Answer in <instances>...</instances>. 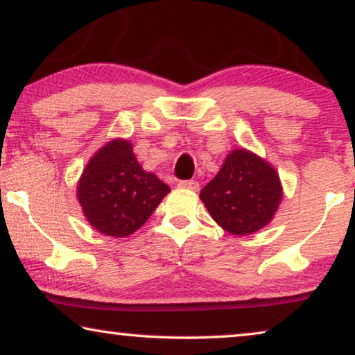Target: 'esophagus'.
Returning a JSON list of instances; mask_svg holds the SVG:
<instances>
[{
	"instance_id": "obj_1",
	"label": "esophagus",
	"mask_w": 355,
	"mask_h": 355,
	"mask_svg": "<svg viewBox=\"0 0 355 355\" xmlns=\"http://www.w3.org/2000/svg\"><path fill=\"white\" fill-rule=\"evenodd\" d=\"M179 187L189 189V191H198V182L193 181V179H189V181H179Z\"/></svg>"
}]
</instances>
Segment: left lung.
Listing matches in <instances>:
<instances>
[{
	"label": "left lung",
	"instance_id": "8db88e82",
	"mask_svg": "<svg viewBox=\"0 0 355 355\" xmlns=\"http://www.w3.org/2000/svg\"><path fill=\"white\" fill-rule=\"evenodd\" d=\"M283 189L275 168L245 148L232 150L200 191L208 213L223 230L245 236L273 220Z\"/></svg>",
	"mask_w": 355,
	"mask_h": 355
}]
</instances>
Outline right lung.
<instances>
[{
    "label": "right lung",
    "instance_id": "1",
    "mask_svg": "<svg viewBox=\"0 0 355 355\" xmlns=\"http://www.w3.org/2000/svg\"><path fill=\"white\" fill-rule=\"evenodd\" d=\"M171 191L144 171L132 144L114 139L90 158L77 184L87 221L101 234L125 237L139 230Z\"/></svg>",
    "mask_w": 355,
    "mask_h": 355
}]
</instances>
